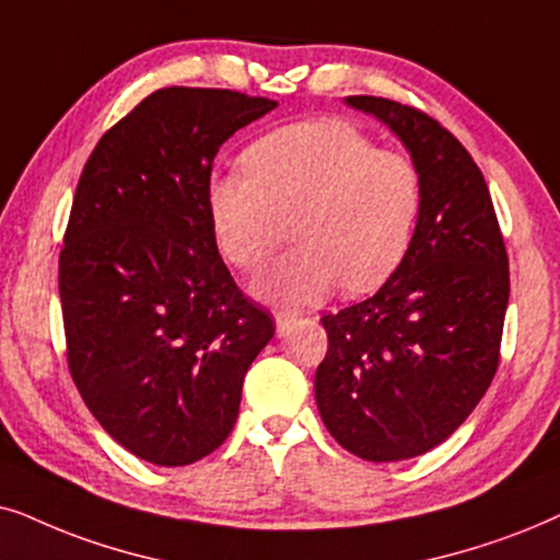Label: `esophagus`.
Here are the masks:
<instances>
[{
  "label": "esophagus",
  "instance_id": "1",
  "mask_svg": "<svg viewBox=\"0 0 560 560\" xmlns=\"http://www.w3.org/2000/svg\"><path fill=\"white\" fill-rule=\"evenodd\" d=\"M294 325H296L294 315H284V312H279V315H276V332H279V338H287V335L292 332Z\"/></svg>",
  "mask_w": 560,
  "mask_h": 560
}]
</instances>
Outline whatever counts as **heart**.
<instances>
[{
    "instance_id": "obj_1",
    "label": "heart",
    "mask_w": 560,
    "mask_h": 560,
    "mask_svg": "<svg viewBox=\"0 0 560 560\" xmlns=\"http://www.w3.org/2000/svg\"><path fill=\"white\" fill-rule=\"evenodd\" d=\"M243 161L248 176H220L207 189L222 258L253 271L289 220L300 245L253 281L260 300L302 310L340 284L363 294L401 264L422 207V178L409 155L323 117L268 132Z\"/></svg>"
}]
</instances>
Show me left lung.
Segmentation results:
<instances>
[{
	"label": "left lung",
	"mask_w": 560,
	"mask_h": 560,
	"mask_svg": "<svg viewBox=\"0 0 560 560\" xmlns=\"http://www.w3.org/2000/svg\"><path fill=\"white\" fill-rule=\"evenodd\" d=\"M412 155L422 207L412 241L369 300L325 315L315 399L325 428L363 460L428 453L456 432L497 374L510 266L487 182L441 122L382 96H346Z\"/></svg>",
	"instance_id": "left-lung-1"
}]
</instances>
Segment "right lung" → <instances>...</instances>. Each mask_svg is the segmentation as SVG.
I'll use <instances>...</instances> for the list:
<instances>
[{
	"instance_id": "right-lung-1",
	"label": "right lung",
	"mask_w": 560,
	"mask_h": 560,
	"mask_svg": "<svg viewBox=\"0 0 560 560\" xmlns=\"http://www.w3.org/2000/svg\"><path fill=\"white\" fill-rule=\"evenodd\" d=\"M273 107L230 89H159L81 171L58 260L69 371L96 422L148 464L220 448L245 371L273 338L207 210L220 145Z\"/></svg>"
}]
</instances>
